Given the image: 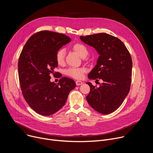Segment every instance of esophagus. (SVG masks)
Returning <instances> with one entry per match:
<instances>
[{"instance_id": "obj_1", "label": "esophagus", "mask_w": 153, "mask_h": 153, "mask_svg": "<svg viewBox=\"0 0 153 153\" xmlns=\"http://www.w3.org/2000/svg\"><path fill=\"white\" fill-rule=\"evenodd\" d=\"M83 83V82H82L81 81H79V80L76 81V85L77 86H79V85H82Z\"/></svg>"}]
</instances>
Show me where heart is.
Masks as SVG:
<instances>
[{"label":"heart","mask_w":153,"mask_h":153,"mask_svg":"<svg viewBox=\"0 0 153 153\" xmlns=\"http://www.w3.org/2000/svg\"><path fill=\"white\" fill-rule=\"evenodd\" d=\"M73 49L81 57H85L88 54V50L86 46L82 43H75L72 46ZM65 50L64 48L59 50L56 54V60L59 65H62L65 62ZM86 71L85 67H70L65 70V73L67 75L76 79H80Z\"/></svg>","instance_id":"heart-1"}]
</instances>
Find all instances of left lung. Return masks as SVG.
Here are the masks:
<instances>
[{"label": "left lung", "instance_id": "1", "mask_svg": "<svg viewBox=\"0 0 153 153\" xmlns=\"http://www.w3.org/2000/svg\"><path fill=\"white\" fill-rule=\"evenodd\" d=\"M80 39L94 47L99 54L88 78L103 81L99 88L90 82L86 83L91 88L86 100L96 111L104 114L111 113L121 106L130 91L131 54L121 40L106 33L81 36Z\"/></svg>", "mask_w": 153, "mask_h": 153}]
</instances>
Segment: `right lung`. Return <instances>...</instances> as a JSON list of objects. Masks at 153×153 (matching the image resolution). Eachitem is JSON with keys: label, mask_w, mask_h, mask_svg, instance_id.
Returning a JSON list of instances; mask_svg holds the SVG:
<instances>
[{"label": "right lung", "mask_w": 153, "mask_h": 153, "mask_svg": "<svg viewBox=\"0 0 153 153\" xmlns=\"http://www.w3.org/2000/svg\"><path fill=\"white\" fill-rule=\"evenodd\" d=\"M71 41L63 33L48 30L38 32L29 39L18 61V75L22 95L30 107L43 116L57 112L65 105L70 92L76 84L67 77L59 83L50 81L58 64L57 51Z\"/></svg>", "instance_id": "1"}]
</instances>
